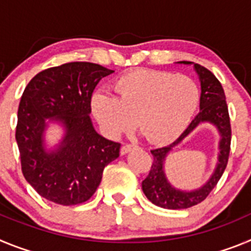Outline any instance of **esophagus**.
I'll use <instances>...</instances> for the list:
<instances>
[{
  "mask_svg": "<svg viewBox=\"0 0 251 251\" xmlns=\"http://www.w3.org/2000/svg\"><path fill=\"white\" fill-rule=\"evenodd\" d=\"M136 148L137 147L134 145H126L121 148V153L122 154H127V153H129L132 150H136Z\"/></svg>",
  "mask_w": 251,
  "mask_h": 251,
  "instance_id": "1",
  "label": "esophagus"
}]
</instances>
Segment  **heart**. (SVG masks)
<instances>
[{
	"label": "heart",
	"instance_id": "b5f03b06",
	"mask_svg": "<svg viewBox=\"0 0 251 251\" xmlns=\"http://www.w3.org/2000/svg\"><path fill=\"white\" fill-rule=\"evenodd\" d=\"M115 97L98 92L92 112L103 129L121 136L134 126L147 141L167 145L190 126L200 104V89L191 77L170 72L137 69L119 76Z\"/></svg>",
	"mask_w": 251,
	"mask_h": 251
}]
</instances>
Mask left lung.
I'll use <instances>...</instances> for the list:
<instances>
[{"mask_svg": "<svg viewBox=\"0 0 251 251\" xmlns=\"http://www.w3.org/2000/svg\"><path fill=\"white\" fill-rule=\"evenodd\" d=\"M177 64L194 65V70L199 76L201 85L200 112L174 143L166 147L151 151L153 154L152 167H151L150 175L142 182V190L148 200L156 206L168 208V210L188 208L205 200L208 194L212 191V188L219 182V179L221 178L225 171L227 159H229L230 142H231L229 110H227L225 93H224L220 81L217 80L216 76L210 70L199 64H194L191 61H178ZM201 124H211L217 128L221 137L217 166L212 176L202 186L190 192L181 190L172 185L165 176V158L175 147L180 144V142Z\"/></svg>", "mask_w": 251, "mask_h": 251, "instance_id": "8db88e82", "label": "left lung"}]
</instances>
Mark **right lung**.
Instances as JSON below:
<instances>
[{
    "instance_id": "add662e5",
    "label": "right lung",
    "mask_w": 251,
    "mask_h": 251,
    "mask_svg": "<svg viewBox=\"0 0 251 251\" xmlns=\"http://www.w3.org/2000/svg\"><path fill=\"white\" fill-rule=\"evenodd\" d=\"M112 73L98 64L68 63L39 73L24 90L16 127L22 174L51 202L89 200L104 167L119 157L121 143L100 136L90 119L95 86ZM50 124L63 128V137L51 148L45 138Z\"/></svg>"
}]
</instances>
